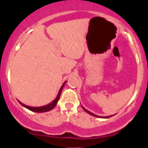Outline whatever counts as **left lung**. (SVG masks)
Returning <instances> with one entry per match:
<instances>
[{
  "mask_svg": "<svg viewBox=\"0 0 148 148\" xmlns=\"http://www.w3.org/2000/svg\"><path fill=\"white\" fill-rule=\"evenodd\" d=\"M81 106H82V105H81ZM82 108H83V110H84L85 112H87V113H88V114H89V115H92V116L97 117V118H103V119H108V118H110V117L113 116V115H110V116H98V115H95V114H94V113L91 112H90V111H88V110H87L86 109V108H84V107H83V106H82Z\"/></svg>",
  "mask_w": 148,
  "mask_h": 148,
  "instance_id": "left-lung-1",
  "label": "left lung"
}]
</instances>
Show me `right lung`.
<instances>
[{
  "label": "right lung",
  "mask_w": 148,
  "mask_h": 148,
  "mask_svg": "<svg viewBox=\"0 0 148 148\" xmlns=\"http://www.w3.org/2000/svg\"><path fill=\"white\" fill-rule=\"evenodd\" d=\"M65 83H66V81L64 82L63 84L62 85L61 88H60V91H59L58 95H57V96H56V98H55L54 100L52 101V102H51L50 103H48V104L45 105V106H38V107H33V106H27V105L24 104V103H22L19 101H18V103H20L21 105V106H23L24 107L27 108V110H30V111L35 112H48V111H50V110H52V109H53V108L56 106V105L57 104V102H58L59 99H60L61 92H62V88H63V87H64V86H65Z\"/></svg>",
  "instance_id": "1"
}]
</instances>
